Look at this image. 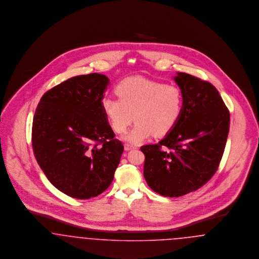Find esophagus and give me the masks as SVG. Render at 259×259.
<instances>
[{"mask_svg": "<svg viewBox=\"0 0 259 259\" xmlns=\"http://www.w3.org/2000/svg\"><path fill=\"white\" fill-rule=\"evenodd\" d=\"M132 149H136V147L132 145V144H128V143H125V144H124V150H125V151H130V150H132Z\"/></svg>", "mask_w": 259, "mask_h": 259, "instance_id": "34e87169", "label": "esophagus"}]
</instances>
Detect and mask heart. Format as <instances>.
Here are the masks:
<instances>
[{
    "label": "heart",
    "instance_id": "obj_1",
    "mask_svg": "<svg viewBox=\"0 0 259 259\" xmlns=\"http://www.w3.org/2000/svg\"><path fill=\"white\" fill-rule=\"evenodd\" d=\"M115 93L119 99L104 98L102 107L117 134H124L135 119V126L125 137L132 143H139L152 135H166L177 124L184 109V96L178 87L151 79H124L116 86Z\"/></svg>",
    "mask_w": 259,
    "mask_h": 259
}]
</instances>
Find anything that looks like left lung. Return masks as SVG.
Here are the masks:
<instances>
[{
	"label": "left lung",
	"instance_id": "left-lung-1",
	"mask_svg": "<svg viewBox=\"0 0 259 259\" xmlns=\"http://www.w3.org/2000/svg\"><path fill=\"white\" fill-rule=\"evenodd\" d=\"M174 78L184 96L180 119L158 144L140 148L148 186L167 197L195 191L214 176L230 122L229 110L214 85L184 72Z\"/></svg>",
	"mask_w": 259,
	"mask_h": 259
}]
</instances>
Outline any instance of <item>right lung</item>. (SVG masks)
Listing matches in <instances>:
<instances>
[{
    "instance_id": "right-lung-1",
    "label": "right lung",
    "mask_w": 259,
    "mask_h": 259,
    "mask_svg": "<svg viewBox=\"0 0 259 259\" xmlns=\"http://www.w3.org/2000/svg\"><path fill=\"white\" fill-rule=\"evenodd\" d=\"M108 83L99 73L71 77L47 91L34 112L36 161L50 183L73 198L105 191L124 151L102 107Z\"/></svg>"
}]
</instances>
